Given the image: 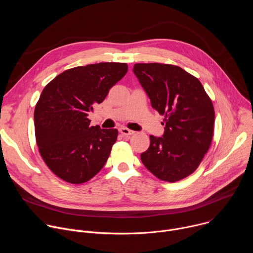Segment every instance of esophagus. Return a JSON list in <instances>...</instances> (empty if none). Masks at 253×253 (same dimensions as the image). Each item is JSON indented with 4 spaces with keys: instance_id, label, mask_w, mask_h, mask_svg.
<instances>
[{
    "instance_id": "esophagus-1",
    "label": "esophagus",
    "mask_w": 253,
    "mask_h": 253,
    "mask_svg": "<svg viewBox=\"0 0 253 253\" xmlns=\"http://www.w3.org/2000/svg\"><path fill=\"white\" fill-rule=\"evenodd\" d=\"M119 131H120V133H121L122 135H124V136H131V135H133V134H134V131L129 130V129L125 128V127L120 128V129H119Z\"/></svg>"
}]
</instances>
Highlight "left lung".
<instances>
[{
    "label": "left lung",
    "mask_w": 253,
    "mask_h": 253,
    "mask_svg": "<svg viewBox=\"0 0 253 253\" xmlns=\"http://www.w3.org/2000/svg\"><path fill=\"white\" fill-rule=\"evenodd\" d=\"M134 74L164 118L162 137L150 136L141 161L163 181L176 182L193 173L213 138L214 108L200 81L178 66L135 64Z\"/></svg>",
    "instance_id": "obj_1"
}]
</instances>
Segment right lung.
I'll return each instance as SVG.
<instances>
[{"label":"right lung","mask_w":253,"mask_h":253,"mask_svg":"<svg viewBox=\"0 0 253 253\" xmlns=\"http://www.w3.org/2000/svg\"><path fill=\"white\" fill-rule=\"evenodd\" d=\"M128 71L126 63H98L64 71L43 89L34 112L36 142L50 170L84 183L105 165L117 129L90 126L88 115Z\"/></svg>","instance_id":"add662e5"}]
</instances>
